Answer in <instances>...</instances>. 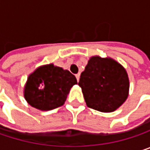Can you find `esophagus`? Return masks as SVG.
<instances>
[{"instance_id":"1","label":"esophagus","mask_w":150,"mask_h":150,"mask_svg":"<svg viewBox=\"0 0 150 150\" xmlns=\"http://www.w3.org/2000/svg\"><path fill=\"white\" fill-rule=\"evenodd\" d=\"M75 77H76V79H77V81H79V79H80V74L78 73V74H76L75 75Z\"/></svg>"}]
</instances>
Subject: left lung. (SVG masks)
Returning a JSON list of instances; mask_svg holds the SVG:
<instances>
[{"mask_svg": "<svg viewBox=\"0 0 150 150\" xmlns=\"http://www.w3.org/2000/svg\"><path fill=\"white\" fill-rule=\"evenodd\" d=\"M78 85L88 107L101 112H113L129 96L127 71L111 58L93 56L81 74Z\"/></svg>", "mask_w": 150, "mask_h": 150, "instance_id": "obj_1", "label": "left lung"}]
</instances>
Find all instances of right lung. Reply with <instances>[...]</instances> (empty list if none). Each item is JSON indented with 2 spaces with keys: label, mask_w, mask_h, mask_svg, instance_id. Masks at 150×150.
Here are the masks:
<instances>
[{
  "label": "right lung",
  "mask_w": 150,
  "mask_h": 150,
  "mask_svg": "<svg viewBox=\"0 0 150 150\" xmlns=\"http://www.w3.org/2000/svg\"><path fill=\"white\" fill-rule=\"evenodd\" d=\"M77 83L69 70L48 64L29 75L24 88L28 103L40 110H51L64 104L70 88Z\"/></svg>",
  "instance_id": "obj_1"
}]
</instances>
